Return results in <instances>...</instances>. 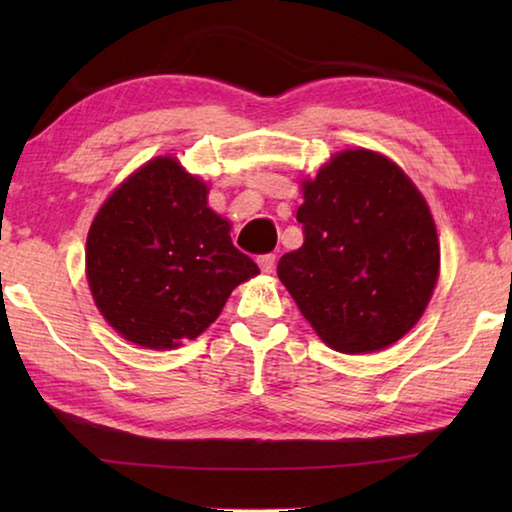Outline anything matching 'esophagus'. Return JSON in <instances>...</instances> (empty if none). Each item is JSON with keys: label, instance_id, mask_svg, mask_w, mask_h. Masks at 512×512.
Segmentation results:
<instances>
[{"label": "esophagus", "instance_id": "esophagus-1", "mask_svg": "<svg viewBox=\"0 0 512 512\" xmlns=\"http://www.w3.org/2000/svg\"><path fill=\"white\" fill-rule=\"evenodd\" d=\"M259 268H262V273H273L275 271V255H262L257 259Z\"/></svg>", "mask_w": 512, "mask_h": 512}]
</instances>
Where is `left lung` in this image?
Returning a JSON list of instances; mask_svg holds the SVG:
<instances>
[{
    "mask_svg": "<svg viewBox=\"0 0 512 512\" xmlns=\"http://www.w3.org/2000/svg\"><path fill=\"white\" fill-rule=\"evenodd\" d=\"M305 244L277 277L329 348L366 354L400 341L436 287V223L409 176L366 149L336 153L302 183Z\"/></svg>",
    "mask_w": 512,
    "mask_h": 512,
    "instance_id": "obj_1",
    "label": "left lung"
}]
</instances>
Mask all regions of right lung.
Here are the masks:
<instances>
[{
    "label": "right lung",
    "mask_w": 512,
    "mask_h": 512,
    "mask_svg": "<svg viewBox=\"0 0 512 512\" xmlns=\"http://www.w3.org/2000/svg\"><path fill=\"white\" fill-rule=\"evenodd\" d=\"M85 268L110 327L149 350L196 339L259 273L176 158L146 162L110 194L90 225Z\"/></svg>",
    "instance_id": "obj_1"
}]
</instances>
